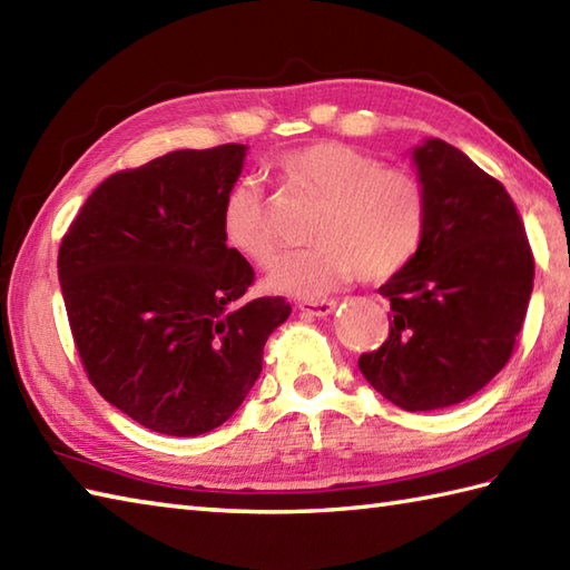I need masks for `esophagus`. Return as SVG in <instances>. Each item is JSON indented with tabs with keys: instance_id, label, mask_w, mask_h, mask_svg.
I'll return each instance as SVG.
<instances>
[{
	"instance_id": "1",
	"label": "esophagus",
	"mask_w": 570,
	"mask_h": 570,
	"mask_svg": "<svg viewBox=\"0 0 570 570\" xmlns=\"http://www.w3.org/2000/svg\"><path fill=\"white\" fill-rule=\"evenodd\" d=\"M335 308V301H298V311L308 313V316H328Z\"/></svg>"
}]
</instances>
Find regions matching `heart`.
<instances>
[{
    "label": "heart",
    "mask_w": 570,
    "mask_h": 570,
    "mask_svg": "<svg viewBox=\"0 0 570 570\" xmlns=\"http://www.w3.org/2000/svg\"><path fill=\"white\" fill-rule=\"evenodd\" d=\"M278 184L292 196L321 203L313 217L316 245L276 262L266 284L278 294L318 298L360 274L386 282L414 257L426 227V190L406 168L337 141H313L276 161ZM225 242L254 264H269L276 235L257 180L242 178L223 200Z\"/></svg>",
    "instance_id": "b5f03b06"
}]
</instances>
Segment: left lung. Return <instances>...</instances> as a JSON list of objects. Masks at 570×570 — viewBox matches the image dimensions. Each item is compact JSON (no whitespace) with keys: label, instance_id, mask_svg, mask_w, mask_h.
<instances>
[{"label":"left lung","instance_id":"1","mask_svg":"<svg viewBox=\"0 0 570 570\" xmlns=\"http://www.w3.org/2000/svg\"><path fill=\"white\" fill-rule=\"evenodd\" d=\"M426 227L402 272L380 286L390 337L360 355L365 380L406 411L478 394L510 362L534 288V254L498 178L443 139L414 149Z\"/></svg>","mask_w":570,"mask_h":570}]
</instances>
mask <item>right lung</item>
<instances>
[{"label": "right lung", "mask_w": 570, "mask_h": 570, "mask_svg": "<svg viewBox=\"0 0 570 570\" xmlns=\"http://www.w3.org/2000/svg\"><path fill=\"white\" fill-rule=\"evenodd\" d=\"M247 147L180 149L90 193L58 249V278L95 390L144 429L208 433L262 372L292 306L245 298L254 269L225 245L223 200Z\"/></svg>", "instance_id": "right-lung-1"}]
</instances>
